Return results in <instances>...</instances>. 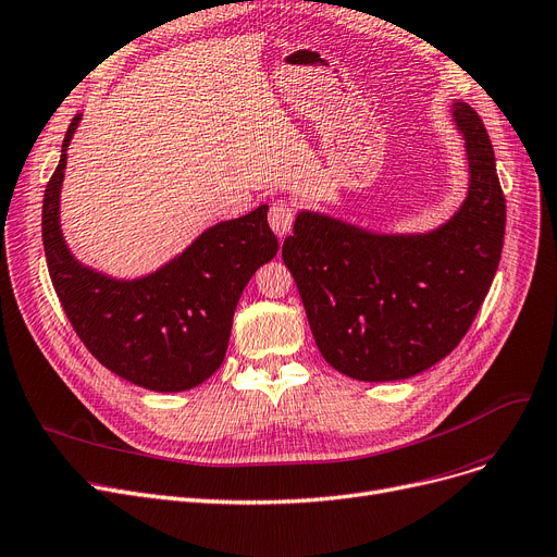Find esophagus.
Wrapping results in <instances>:
<instances>
[{"label": "esophagus", "mask_w": 557, "mask_h": 557, "mask_svg": "<svg viewBox=\"0 0 557 557\" xmlns=\"http://www.w3.org/2000/svg\"><path fill=\"white\" fill-rule=\"evenodd\" d=\"M294 207L284 202V200H275L271 205V211H269V223L273 227V232L282 238L286 236L288 232H292V225H294Z\"/></svg>", "instance_id": "obj_1"}]
</instances>
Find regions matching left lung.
<instances>
[{"instance_id": "obj_1", "label": "left lung", "mask_w": 557, "mask_h": 557, "mask_svg": "<svg viewBox=\"0 0 557 557\" xmlns=\"http://www.w3.org/2000/svg\"><path fill=\"white\" fill-rule=\"evenodd\" d=\"M469 184L457 211L428 232H375L300 209L282 259L327 364L361 382L423 373L462 342L496 275L505 198L480 115L455 100Z\"/></svg>"}]
</instances>
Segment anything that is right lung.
<instances>
[{
  "label": "right lung",
  "mask_w": 557,
  "mask_h": 557,
  "mask_svg": "<svg viewBox=\"0 0 557 557\" xmlns=\"http://www.w3.org/2000/svg\"><path fill=\"white\" fill-rule=\"evenodd\" d=\"M72 117L42 200V246L63 311L111 373L159 394L186 392L221 369L232 319L259 265L277 255L269 207L207 227L180 255L138 277H113L72 255L61 230Z\"/></svg>",
  "instance_id": "add662e5"
}]
</instances>
